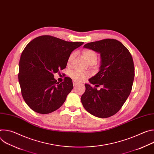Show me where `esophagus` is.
<instances>
[{
  "instance_id": "obj_1",
  "label": "esophagus",
  "mask_w": 154,
  "mask_h": 154,
  "mask_svg": "<svg viewBox=\"0 0 154 154\" xmlns=\"http://www.w3.org/2000/svg\"><path fill=\"white\" fill-rule=\"evenodd\" d=\"M79 83V82H77V81H75V80H73V85H74V86H76V85H77Z\"/></svg>"
}]
</instances>
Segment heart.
Wrapping results in <instances>:
<instances>
[{
  "label": "heart",
  "instance_id": "1",
  "mask_svg": "<svg viewBox=\"0 0 154 154\" xmlns=\"http://www.w3.org/2000/svg\"><path fill=\"white\" fill-rule=\"evenodd\" d=\"M83 57L86 58V60L88 61L90 64H93L96 63L97 60V55L96 52L91 49H85L82 52ZM75 57V53L72 52L68 58V64H71L72 61H73ZM70 77L76 81H83L87 79L90 76L89 73L81 71L79 69H74L72 70L69 72Z\"/></svg>",
  "mask_w": 154,
  "mask_h": 154
}]
</instances>
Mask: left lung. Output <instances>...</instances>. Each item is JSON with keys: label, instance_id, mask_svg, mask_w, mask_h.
Segmentation results:
<instances>
[{"label": "left lung", "instance_id": "obj_1", "mask_svg": "<svg viewBox=\"0 0 154 154\" xmlns=\"http://www.w3.org/2000/svg\"><path fill=\"white\" fill-rule=\"evenodd\" d=\"M83 48L100 54V71L89 82L101 88L97 91L95 87L85 84L82 105L94 116L110 117L119 111L132 88L135 76L132 57L120 41L114 39L87 43Z\"/></svg>", "mask_w": 154, "mask_h": 154}]
</instances>
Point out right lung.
<instances>
[{"instance_id":"add662e5","label":"right lung","mask_w":154,"mask_h":154,"mask_svg":"<svg viewBox=\"0 0 154 154\" xmlns=\"http://www.w3.org/2000/svg\"><path fill=\"white\" fill-rule=\"evenodd\" d=\"M83 44L42 35L26 46L19 60L18 79L22 96L32 110L48 114L63 104L73 89L72 81L66 77L57 82L54 74L66 68L69 55Z\"/></svg>"}]
</instances>
